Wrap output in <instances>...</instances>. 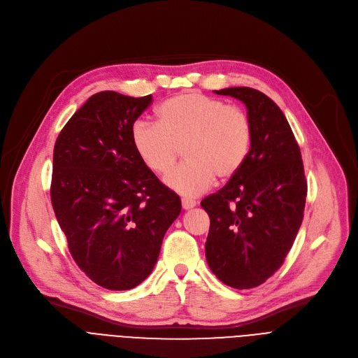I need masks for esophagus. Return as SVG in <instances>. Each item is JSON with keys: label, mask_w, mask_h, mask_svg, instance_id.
<instances>
[{"label": "esophagus", "mask_w": 358, "mask_h": 358, "mask_svg": "<svg viewBox=\"0 0 358 358\" xmlns=\"http://www.w3.org/2000/svg\"><path fill=\"white\" fill-rule=\"evenodd\" d=\"M181 204H182V208H184V210H191V208L196 207V201H194V200H187V199H184V200L181 201Z\"/></svg>", "instance_id": "obj_1"}]
</instances>
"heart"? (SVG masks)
Wrapping results in <instances>:
<instances>
[{
  "label": "heart",
  "instance_id": "b5f03b06",
  "mask_svg": "<svg viewBox=\"0 0 358 358\" xmlns=\"http://www.w3.org/2000/svg\"><path fill=\"white\" fill-rule=\"evenodd\" d=\"M158 124L137 121L131 141L143 164L152 173L167 174L180 150L187 162L164 182L180 196L192 199L215 180H230L247 159L251 124L247 114L201 92H185L157 108Z\"/></svg>",
  "mask_w": 358,
  "mask_h": 358
}]
</instances>
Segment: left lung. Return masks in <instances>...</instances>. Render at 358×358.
Here are the masks:
<instances>
[{
  "mask_svg": "<svg viewBox=\"0 0 358 358\" xmlns=\"http://www.w3.org/2000/svg\"><path fill=\"white\" fill-rule=\"evenodd\" d=\"M244 103L251 144L241 170L201 201L210 215L206 258L225 285L263 284L284 263L303 221L307 181L300 147L278 106L262 91H215Z\"/></svg>",
  "mask_w": 358,
  "mask_h": 358,
  "instance_id": "8db88e82",
  "label": "left lung"
}]
</instances>
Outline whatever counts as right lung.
Returning <instances> with one entry per match:
<instances>
[{
    "mask_svg": "<svg viewBox=\"0 0 358 358\" xmlns=\"http://www.w3.org/2000/svg\"><path fill=\"white\" fill-rule=\"evenodd\" d=\"M152 96L103 91L70 118L54 147L51 203L78 267L104 288L122 291L152 271L177 194L148 170L131 128Z\"/></svg>",
    "mask_w": 358,
    "mask_h": 358,
    "instance_id": "add662e5",
    "label": "right lung"
}]
</instances>
